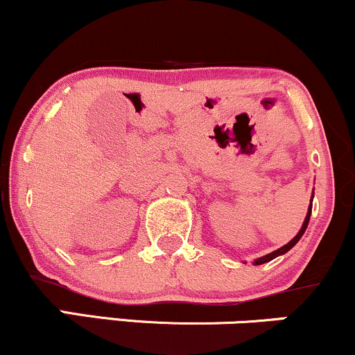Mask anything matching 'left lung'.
<instances>
[{"label":"left lung","mask_w":355,"mask_h":355,"mask_svg":"<svg viewBox=\"0 0 355 355\" xmlns=\"http://www.w3.org/2000/svg\"><path fill=\"white\" fill-rule=\"evenodd\" d=\"M311 214H312V203H311V207H309L307 217H305V220H304V225H302V229L299 230V234H297L295 237L292 239L291 242L287 243V245L280 247L279 250L272 252V254H268V255H263V257H260V259H257V260H255V266H262V263H266V262H270V260H272V259H275V257L282 255V254H285V252H288V250H291V248L294 247L297 242H299L300 237H302V235H304V232H305V229H307V225H309V218H311Z\"/></svg>","instance_id":"8db88e82"}]
</instances>
